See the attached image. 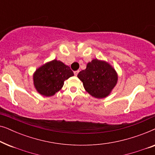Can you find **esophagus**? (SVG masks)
I'll return each mask as SVG.
<instances>
[{"label": "esophagus", "instance_id": "esophagus-1", "mask_svg": "<svg viewBox=\"0 0 155 155\" xmlns=\"http://www.w3.org/2000/svg\"><path fill=\"white\" fill-rule=\"evenodd\" d=\"M80 72V71H74V74H75V76H77L78 75V73H79Z\"/></svg>", "mask_w": 155, "mask_h": 155}]
</instances>
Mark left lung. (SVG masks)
Returning <instances> with one entry per match:
<instances>
[{"instance_id":"left-lung-1","label":"left lung","mask_w":155,"mask_h":155,"mask_svg":"<svg viewBox=\"0 0 155 155\" xmlns=\"http://www.w3.org/2000/svg\"><path fill=\"white\" fill-rule=\"evenodd\" d=\"M78 77L87 92L98 99L107 97L118 80L115 70L108 63L97 59L88 63L86 69L80 71Z\"/></svg>"}]
</instances>
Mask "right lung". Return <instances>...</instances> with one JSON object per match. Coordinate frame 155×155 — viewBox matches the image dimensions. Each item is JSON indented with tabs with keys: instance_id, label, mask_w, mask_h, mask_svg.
Segmentation results:
<instances>
[{
	"instance_id": "add662e5",
	"label": "right lung",
	"mask_w": 155,
	"mask_h": 155,
	"mask_svg": "<svg viewBox=\"0 0 155 155\" xmlns=\"http://www.w3.org/2000/svg\"><path fill=\"white\" fill-rule=\"evenodd\" d=\"M73 75L69 66L61 61L54 60L36 71L34 84L40 94L50 97L62 88L65 80Z\"/></svg>"
}]
</instances>
